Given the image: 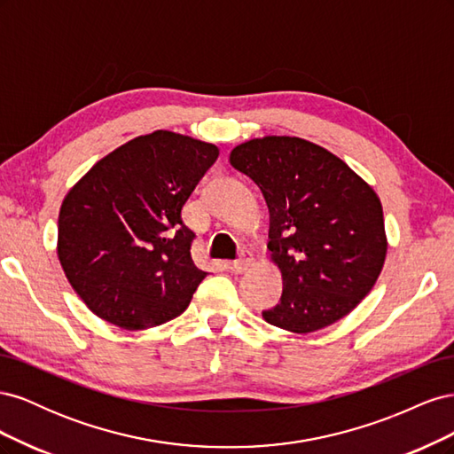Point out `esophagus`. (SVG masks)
<instances>
[{"label":"esophagus","instance_id":"1","mask_svg":"<svg viewBox=\"0 0 454 454\" xmlns=\"http://www.w3.org/2000/svg\"><path fill=\"white\" fill-rule=\"evenodd\" d=\"M252 265H254V255H252L250 252H242L240 257H239L237 261H232V263L229 265V269H231L232 272L240 274V272H244V270H248Z\"/></svg>","mask_w":454,"mask_h":454}]
</instances>
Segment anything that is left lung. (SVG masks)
<instances>
[{
    "instance_id": "obj_1",
    "label": "left lung",
    "mask_w": 454,
    "mask_h": 454,
    "mask_svg": "<svg viewBox=\"0 0 454 454\" xmlns=\"http://www.w3.org/2000/svg\"><path fill=\"white\" fill-rule=\"evenodd\" d=\"M229 160L261 189L270 215L267 248L284 290L263 318L292 333L345 318L375 286L388 250L373 187L332 151L295 136L248 140Z\"/></svg>"
}]
</instances>
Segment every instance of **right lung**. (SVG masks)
I'll use <instances>...</instances> for the list:
<instances>
[{"mask_svg":"<svg viewBox=\"0 0 454 454\" xmlns=\"http://www.w3.org/2000/svg\"><path fill=\"white\" fill-rule=\"evenodd\" d=\"M219 155L170 130L138 136L100 159L67 191L59 259L98 318L147 329L180 316L206 278L191 257L182 208Z\"/></svg>","mask_w":454,"mask_h":454,"instance_id":"add662e5","label":"right lung"}]
</instances>
